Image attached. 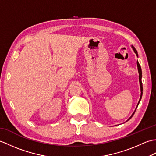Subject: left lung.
I'll list each match as a JSON object with an SVG mask.
<instances>
[{
	"label": "left lung",
	"instance_id": "obj_1",
	"mask_svg": "<svg viewBox=\"0 0 156 156\" xmlns=\"http://www.w3.org/2000/svg\"><path fill=\"white\" fill-rule=\"evenodd\" d=\"M132 48H133V50H134V52L135 53V54H136L137 56H138V54H137V51L136 49H135V48L133 47V46H132ZM137 68H138V72H139V80H140V87H141V97H140V101H139L138 104H137V107H138L139 103H140V101H141V97H142V94H143V92H142V91H143V86H142V82H141V76H142L141 68V66H140V64H139V62H137ZM136 109H137V108H136ZM136 109H135V111H136ZM135 112H133V115H131V117L129 119H129H131L132 117H133V115H134Z\"/></svg>",
	"mask_w": 156,
	"mask_h": 156
}]
</instances>
